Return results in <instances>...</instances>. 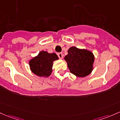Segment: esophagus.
I'll return each instance as SVG.
<instances>
[{
    "label": "esophagus",
    "instance_id": "esophagus-1",
    "mask_svg": "<svg viewBox=\"0 0 120 120\" xmlns=\"http://www.w3.org/2000/svg\"><path fill=\"white\" fill-rule=\"evenodd\" d=\"M57 56L58 57H59V59H62L63 57V53H61V52H60V53H59L57 54Z\"/></svg>",
    "mask_w": 120,
    "mask_h": 120
}]
</instances>
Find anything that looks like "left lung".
Here are the masks:
<instances>
[{"label": "left lung", "instance_id": "8db88e82", "mask_svg": "<svg viewBox=\"0 0 120 120\" xmlns=\"http://www.w3.org/2000/svg\"><path fill=\"white\" fill-rule=\"evenodd\" d=\"M68 53L64 59L71 73L81 77L88 76L91 73L94 60L91 52L72 47L68 49Z\"/></svg>", "mask_w": 120, "mask_h": 120}]
</instances>
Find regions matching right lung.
I'll return each instance as SVG.
<instances>
[{"label":"right lung","mask_w":120,"mask_h":120,"mask_svg":"<svg viewBox=\"0 0 120 120\" xmlns=\"http://www.w3.org/2000/svg\"><path fill=\"white\" fill-rule=\"evenodd\" d=\"M58 59L56 53L41 51L36 57L30 61V68L33 73L38 76L48 77L52 72L53 61Z\"/></svg>","instance_id":"1"}]
</instances>
